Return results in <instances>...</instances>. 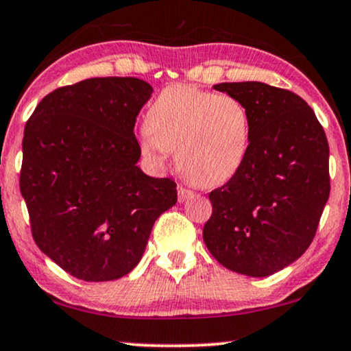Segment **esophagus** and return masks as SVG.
I'll return each instance as SVG.
<instances>
[{
	"label": "esophagus",
	"mask_w": 351,
	"mask_h": 351,
	"mask_svg": "<svg viewBox=\"0 0 351 351\" xmlns=\"http://www.w3.org/2000/svg\"><path fill=\"white\" fill-rule=\"evenodd\" d=\"M193 195H195V193L192 192V190L185 189V186H180V189H179V199H180V202H185V199L192 198Z\"/></svg>",
	"instance_id": "obj_1"
}]
</instances>
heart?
<instances>
[{
  "label": "heart",
  "instance_id": "1",
  "mask_svg": "<svg viewBox=\"0 0 351 351\" xmlns=\"http://www.w3.org/2000/svg\"><path fill=\"white\" fill-rule=\"evenodd\" d=\"M250 136L252 119L240 99L177 84L166 86L149 104L140 145L156 161L177 149V166L186 179L217 186L243 166Z\"/></svg>",
  "mask_w": 351,
  "mask_h": 351
}]
</instances>
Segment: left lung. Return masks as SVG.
<instances>
[{
  "mask_svg": "<svg viewBox=\"0 0 351 351\" xmlns=\"http://www.w3.org/2000/svg\"><path fill=\"white\" fill-rule=\"evenodd\" d=\"M215 90L250 112L247 159L209 193L203 227L209 253L227 269L266 277L292 265L315 239L330 193L329 143L303 98L263 82H226Z\"/></svg>",
  "mask_w": 351,
  "mask_h": 351,
  "instance_id": "obj_1",
  "label": "left lung"
}]
</instances>
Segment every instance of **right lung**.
I'll return each mask as SVG.
<instances>
[{"label":"right lung","mask_w":351,"mask_h":351,"mask_svg":"<svg viewBox=\"0 0 351 351\" xmlns=\"http://www.w3.org/2000/svg\"><path fill=\"white\" fill-rule=\"evenodd\" d=\"M152 93L135 77L86 79L48 93L25 124L19 186L32 237L80 280L129 274L177 203L174 180L136 166L134 127Z\"/></svg>","instance_id":"right-lung-1"}]
</instances>
